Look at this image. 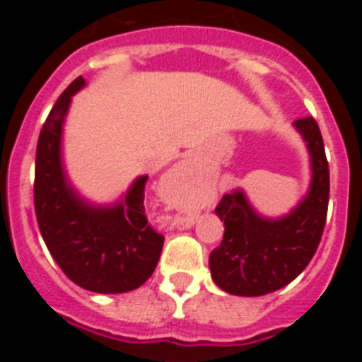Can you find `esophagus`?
Listing matches in <instances>:
<instances>
[{
  "instance_id": "34e87169",
  "label": "esophagus",
  "mask_w": 362,
  "mask_h": 362,
  "mask_svg": "<svg viewBox=\"0 0 362 362\" xmlns=\"http://www.w3.org/2000/svg\"><path fill=\"white\" fill-rule=\"evenodd\" d=\"M190 170H192L190 163H183V165H181V172H183V174H188ZM190 223H192V221H190Z\"/></svg>"
}]
</instances>
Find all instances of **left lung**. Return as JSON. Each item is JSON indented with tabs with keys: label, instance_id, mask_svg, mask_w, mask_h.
Segmentation results:
<instances>
[{
	"label": "left lung",
	"instance_id": "8db88e82",
	"mask_svg": "<svg viewBox=\"0 0 362 362\" xmlns=\"http://www.w3.org/2000/svg\"><path fill=\"white\" fill-rule=\"evenodd\" d=\"M293 124L312 161V185L305 199L279 219L259 216L243 190L225 194L216 206L225 221V235L210 254V272L214 283L232 296L257 297L283 288L308 267L321 243L330 197L325 143L312 116Z\"/></svg>",
	"mask_w": 362,
	"mask_h": 362
}]
</instances>
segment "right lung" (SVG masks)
<instances>
[{"label": "right lung", "mask_w": 362, "mask_h": 362, "mask_svg": "<svg viewBox=\"0 0 362 362\" xmlns=\"http://www.w3.org/2000/svg\"><path fill=\"white\" fill-rule=\"evenodd\" d=\"M85 86L74 79L43 123L36 148L34 209L50 255L65 276L95 293L139 288L158 267L165 238L145 214L148 175L134 181L123 199L94 206L69 185L62 165V132L72 95Z\"/></svg>", "instance_id": "obj_1"}]
</instances>
